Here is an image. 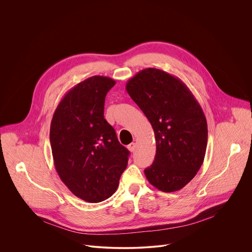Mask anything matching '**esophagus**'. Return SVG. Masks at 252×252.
I'll return each mask as SVG.
<instances>
[{"instance_id":"1","label":"esophagus","mask_w":252,"mask_h":252,"mask_svg":"<svg viewBox=\"0 0 252 252\" xmlns=\"http://www.w3.org/2000/svg\"><path fill=\"white\" fill-rule=\"evenodd\" d=\"M127 149H128V151L129 152H134L135 151V149H136V143L135 142H131V143H129V145L127 146Z\"/></svg>"}]
</instances>
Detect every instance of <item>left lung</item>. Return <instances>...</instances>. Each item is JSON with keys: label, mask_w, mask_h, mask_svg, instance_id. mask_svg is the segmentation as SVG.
I'll use <instances>...</instances> for the list:
<instances>
[{"label": "left lung", "mask_w": 252, "mask_h": 252, "mask_svg": "<svg viewBox=\"0 0 252 252\" xmlns=\"http://www.w3.org/2000/svg\"><path fill=\"white\" fill-rule=\"evenodd\" d=\"M126 90L150 121L157 154L145 169L149 183L163 192L182 189L203 163L207 123L200 104L183 81L148 67L132 77Z\"/></svg>", "instance_id": "8db88e82"}]
</instances>
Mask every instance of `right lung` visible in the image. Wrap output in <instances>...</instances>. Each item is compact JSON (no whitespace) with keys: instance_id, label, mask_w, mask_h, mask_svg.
Instances as JSON below:
<instances>
[{"instance_id":"1","label":"right lung","mask_w":252,"mask_h":252,"mask_svg":"<svg viewBox=\"0 0 252 252\" xmlns=\"http://www.w3.org/2000/svg\"><path fill=\"white\" fill-rule=\"evenodd\" d=\"M116 81L91 77L59 102L50 129L56 170L65 187L88 202L111 197L119 187L129 152L104 120L105 95Z\"/></svg>"}]
</instances>
